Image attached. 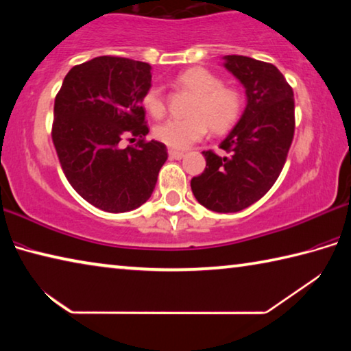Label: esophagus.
<instances>
[{
	"label": "esophagus",
	"instance_id": "obj_1",
	"mask_svg": "<svg viewBox=\"0 0 351 351\" xmlns=\"http://www.w3.org/2000/svg\"><path fill=\"white\" fill-rule=\"evenodd\" d=\"M169 158L170 159H182L184 153L182 152H176V150H169Z\"/></svg>",
	"mask_w": 351,
	"mask_h": 351
}]
</instances>
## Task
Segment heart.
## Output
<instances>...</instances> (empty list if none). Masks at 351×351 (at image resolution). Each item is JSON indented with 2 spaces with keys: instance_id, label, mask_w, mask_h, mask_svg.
I'll list each match as a JSON object with an SVG mask.
<instances>
[{
  "instance_id": "heart-1",
  "label": "heart",
  "mask_w": 351,
  "mask_h": 351,
  "mask_svg": "<svg viewBox=\"0 0 351 351\" xmlns=\"http://www.w3.org/2000/svg\"><path fill=\"white\" fill-rule=\"evenodd\" d=\"M176 85L195 94L189 106L187 119H167L154 127L153 134L173 150H186L193 142L203 139L207 128L223 133L239 121L243 99L239 90L223 85L217 74L204 68H189L176 77ZM142 106L153 117L165 112L162 90L156 85L148 88L142 96Z\"/></svg>"
}]
</instances>
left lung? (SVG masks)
<instances>
[{"label":"left lung","mask_w":351,"mask_h":351,"mask_svg":"<svg viewBox=\"0 0 351 351\" xmlns=\"http://www.w3.org/2000/svg\"><path fill=\"white\" fill-rule=\"evenodd\" d=\"M223 66L245 88L246 108L221 141L229 156L203 152L206 169L190 187L206 209H246L274 186L294 136V94L274 64L245 56H224Z\"/></svg>","instance_id":"8db88e82"}]
</instances>
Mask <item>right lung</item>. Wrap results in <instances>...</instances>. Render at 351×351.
I'll return each instance as SVG.
<instances>
[{"mask_svg":"<svg viewBox=\"0 0 351 351\" xmlns=\"http://www.w3.org/2000/svg\"><path fill=\"white\" fill-rule=\"evenodd\" d=\"M152 86V66L122 57H96L64 77L54 104L52 141L73 189L100 210L138 209L152 197L167 161L162 142L148 134L142 96ZM140 138L122 149L123 135Z\"/></svg>","mask_w":351,"mask_h":351,"instance_id":"1","label":"right lung"}]
</instances>
